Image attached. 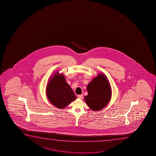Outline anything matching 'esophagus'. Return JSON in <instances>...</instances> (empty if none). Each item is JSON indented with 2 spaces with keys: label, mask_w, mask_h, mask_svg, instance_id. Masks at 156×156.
<instances>
[{
  "label": "esophagus",
  "mask_w": 156,
  "mask_h": 156,
  "mask_svg": "<svg viewBox=\"0 0 156 156\" xmlns=\"http://www.w3.org/2000/svg\"><path fill=\"white\" fill-rule=\"evenodd\" d=\"M78 98H80V99H82V98H83V94L78 95Z\"/></svg>",
  "instance_id": "1"
}]
</instances>
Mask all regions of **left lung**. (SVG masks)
Masks as SVG:
<instances>
[{"label":"left lung","mask_w":156,"mask_h":156,"mask_svg":"<svg viewBox=\"0 0 156 156\" xmlns=\"http://www.w3.org/2000/svg\"><path fill=\"white\" fill-rule=\"evenodd\" d=\"M88 95L84 100L93 111H99L105 107L111 100L112 91L105 75H97L87 86Z\"/></svg>","instance_id":"left-lung-1"}]
</instances>
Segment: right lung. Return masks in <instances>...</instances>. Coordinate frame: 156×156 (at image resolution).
Wrapping results in <instances>:
<instances>
[{
  "label": "right lung",
  "mask_w": 156,
  "mask_h": 156,
  "mask_svg": "<svg viewBox=\"0 0 156 156\" xmlns=\"http://www.w3.org/2000/svg\"><path fill=\"white\" fill-rule=\"evenodd\" d=\"M46 95L52 105L58 109H64L75 100L76 96L66 81L62 73L56 71L49 79L46 86Z\"/></svg>",
  "instance_id": "right-lung-1"
}]
</instances>
